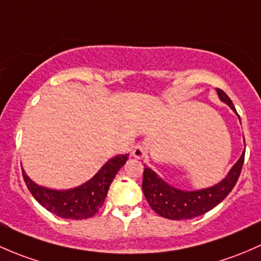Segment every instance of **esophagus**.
<instances>
[{
  "mask_svg": "<svg viewBox=\"0 0 261 261\" xmlns=\"http://www.w3.org/2000/svg\"><path fill=\"white\" fill-rule=\"evenodd\" d=\"M146 154H147L146 147L142 146V144H137V146H134V148L132 149V155L136 158H143Z\"/></svg>",
  "mask_w": 261,
  "mask_h": 261,
  "instance_id": "esophagus-1",
  "label": "esophagus"
}]
</instances>
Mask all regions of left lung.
I'll use <instances>...</instances> for the list:
<instances>
[{
  "instance_id": "obj_1",
  "label": "left lung",
  "mask_w": 261,
  "mask_h": 261,
  "mask_svg": "<svg viewBox=\"0 0 261 261\" xmlns=\"http://www.w3.org/2000/svg\"><path fill=\"white\" fill-rule=\"evenodd\" d=\"M216 90L221 101L226 103L236 113L235 107L226 93L217 88ZM244 158H245V150L221 182L212 187L197 191H181L176 187H172L161 177H158L155 172L146 167L143 171L142 190L152 210H154L160 216L170 220L193 219L210 211L229 195L240 176Z\"/></svg>"
}]
</instances>
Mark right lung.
I'll return each mask as SVG.
<instances>
[{"label": "right lung", "mask_w": 261, "mask_h": 261, "mask_svg": "<svg viewBox=\"0 0 261 261\" xmlns=\"http://www.w3.org/2000/svg\"><path fill=\"white\" fill-rule=\"evenodd\" d=\"M127 160L128 154L115 155L99 170L93 178L71 190L46 189L31 181L25 171H22V176L35 200L47 211L63 219H89L103 206L109 186Z\"/></svg>", "instance_id": "add662e5"}]
</instances>
